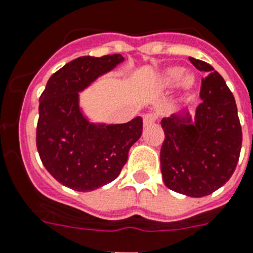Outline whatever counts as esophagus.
I'll list each match as a JSON object with an SVG mask.
<instances>
[{"instance_id": "34e87169", "label": "esophagus", "mask_w": 253, "mask_h": 253, "mask_svg": "<svg viewBox=\"0 0 253 253\" xmlns=\"http://www.w3.org/2000/svg\"><path fill=\"white\" fill-rule=\"evenodd\" d=\"M143 122H144V126H149V125H153L156 122V116L155 114H152V113H147L143 117Z\"/></svg>"}]
</instances>
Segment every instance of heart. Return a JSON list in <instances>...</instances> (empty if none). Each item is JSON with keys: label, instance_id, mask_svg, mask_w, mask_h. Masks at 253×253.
Instances as JSON below:
<instances>
[{"label": "heart", "instance_id": "b5f03b06", "mask_svg": "<svg viewBox=\"0 0 253 253\" xmlns=\"http://www.w3.org/2000/svg\"><path fill=\"white\" fill-rule=\"evenodd\" d=\"M182 83L186 89L194 85V78L186 75V71L182 67H170L159 78V88L162 91L173 89Z\"/></svg>", "mask_w": 253, "mask_h": 253}]
</instances>
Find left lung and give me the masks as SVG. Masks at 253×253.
<instances>
[{
  "label": "left lung",
  "mask_w": 253,
  "mask_h": 253,
  "mask_svg": "<svg viewBox=\"0 0 253 253\" xmlns=\"http://www.w3.org/2000/svg\"><path fill=\"white\" fill-rule=\"evenodd\" d=\"M191 63L208 74L201 82V104L194 121L190 113L162 118L161 173L168 188L191 198L207 196L231 178L242 148L235 98L209 63L190 57Z\"/></svg>",
  "instance_id": "obj_1"
}]
</instances>
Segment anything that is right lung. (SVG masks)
Instances as JSON below:
<instances>
[{"mask_svg": "<svg viewBox=\"0 0 253 253\" xmlns=\"http://www.w3.org/2000/svg\"><path fill=\"white\" fill-rule=\"evenodd\" d=\"M123 59L121 54L79 57L53 74L41 93L36 147L45 169L69 188L87 192L113 182L141 136V117L96 125L79 108V92Z\"/></svg>", "mask_w": 253, "mask_h": 253, "instance_id": "right-lung-1", "label": "right lung"}]
</instances>
